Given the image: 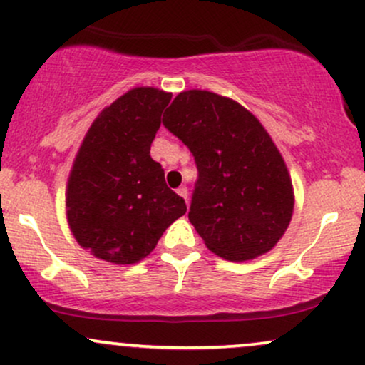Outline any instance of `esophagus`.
Masks as SVG:
<instances>
[{"mask_svg":"<svg viewBox=\"0 0 365 365\" xmlns=\"http://www.w3.org/2000/svg\"><path fill=\"white\" fill-rule=\"evenodd\" d=\"M178 195L181 196V198H184V200H187V187L186 186H181L178 190Z\"/></svg>","mask_w":365,"mask_h":365,"instance_id":"obj_1","label":"esophagus"}]
</instances>
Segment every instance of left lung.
I'll list each match as a JSON object with an SVG mask.
<instances>
[{
	"label": "left lung",
	"mask_w": 365,
	"mask_h": 365,
	"mask_svg": "<svg viewBox=\"0 0 365 365\" xmlns=\"http://www.w3.org/2000/svg\"><path fill=\"white\" fill-rule=\"evenodd\" d=\"M162 121L195 157L198 181L187 217L208 250L229 261L273 250L292 220L294 187L258 118L229 97L186 90Z\"/></svg>",
	"instance_id": "obj_1"
}]
</instances>
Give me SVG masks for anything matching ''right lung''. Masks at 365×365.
Instances as JSON below:
<instances>
[{"instance_id": "add662e5", "label": "right lung", "mask_w": 365, "mask_h": 365, "mask_svg": "<svg viewBox=\"0 0 365 365\" xmlns=\"http://www.w3.org/2000/svg\"><path fill=\"white\" fill-rule=\"evenodd\" d=\"M173 93L131 88L88 128L66 184V218L76 242L113 264L138 263L165 229L186 213L150 157Z\"/></svg>"}]
</instances>
